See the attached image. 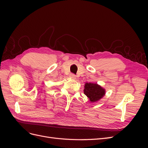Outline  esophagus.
<instances>
[{
  "label": "esophagus",
  "instance_id": "1",
  "mask_svg": "<svg viewBox=\"0 0 148 148\" xmlns=\"http://www.w3.org/2000/svg\"><path fill=\"white\" fill-rule=\"evenodd\" d=\"M70 77L71 78H72V79H75L76 78V76L74 74H73V73H71L70 75Z\"/></svg>",
  "mask_w": 148,
  "mask_h": 148
}]
</instances>
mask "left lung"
Segmentation results:
<instances>
[{"instance_id":"8db88e82","label":"left lung","mask_w":148,"mask_h":148,"mask_svg":"<svg viewBox=\"0 0 148 148\" xmlns=\"http://www.w3.org/2000/svg\"><path fill=\"white\" fill-rule=\"evenodd\" d=\"M84 94L90 102L99 101L106 95V89L97 83H86L84 84Z\"/></svg>"}]
</instances>
